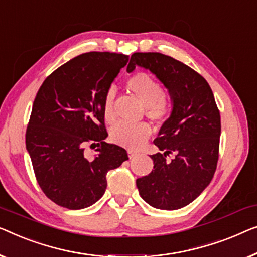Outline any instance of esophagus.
I'll return each mask as SVG.
<instances>
[{
    "label": "esophagus",
    "instance_id": "esophagus-1",
    "mask_svg": "<svg viewBox=\"0 0 257 257\" xmlns=\"http://www.w3.org/2000/svg\"><path fill=\"white\" fill-rule=\"evenodd\" d=\"M137 155H138L137 152H135V151H131V150L128 151V158H130V159H135Z\"/></svg>",
    "mask_w": 257,
    "mask_h": 257
}]
</instances>
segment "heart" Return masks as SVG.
Returning a JSON list of instances; mask_svg holds the SVG:
<instances>
[{"label": "heart", "mask_w": 257, "mask_h": 257, "mask_svg": "<svg viewBox=\"0 0 257 257\" xmlns=\"http://www.w3.org/2000/svg\"><path fill=\"white\" fill-rule=\"evenodd\" d=\"M126 89L145 104V113L153 121L166 120L172 112V103L165 95L162 84L148 73L138 72L126 81ZM103 117L107 122L116 119L114 113V92L107 90L103 99ZM152 135V128L147 122L120 121L111 128L110 138L113 143L128 150H138Z\"/></svg>", "instance_id": "heart-1"}]
</instances>
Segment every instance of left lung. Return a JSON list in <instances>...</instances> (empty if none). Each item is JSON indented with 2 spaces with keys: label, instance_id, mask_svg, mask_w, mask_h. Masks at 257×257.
I'll return each mask as SVG.
<instances>
[{
  "label": "left lung",
  "instance_id": "1",
  "mask_svg": "<svg viewBox=\"0 0 257 257\" xmlns=\"http://www.w3.org/2000/svg\"><path fill=\"white\" fill-rule=\"evenodd\" d=\"M136 66L155 74L173 99L170 117L154 144V169L137 180L145 202L160 210H178L193 202L213 177L219 159L221 122L213 92L204 77L183 62L158 52L131 55L127 72ZM174 154L172 162L166 156Z\"/></svg>",
  "mask_w": 257,
  "mask_h": 257
}]
</instances>
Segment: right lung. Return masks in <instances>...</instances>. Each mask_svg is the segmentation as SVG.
<instances>
[{"mask_svg": "<svg viewBox=\"0 0 257 257\" xmlns=\"http://www.w3.org/2000/svg\"><path fill=\"white\" fill-rule=\"evenodd\" d=\"M128 57L110 52L77 55L48 75L37 92L25 144L40 189L69 210L95 204L106 189V174L128 160L105 143L103 99ZM97 147L94 160L85 146Z\"/></svg>", "mask_w": 257, "mask_h": 257, "instance_id": "obj_1", "label": "right lung"}]
</instances>
